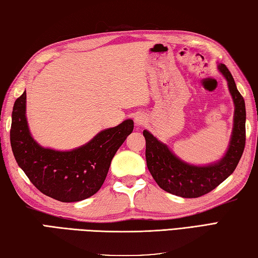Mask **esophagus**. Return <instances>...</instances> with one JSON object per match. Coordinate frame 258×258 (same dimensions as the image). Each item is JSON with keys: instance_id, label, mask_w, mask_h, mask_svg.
Segmentation results:
<instances>
[{"instance_id": "34e87169", "label": "esophagus", "mask_w": 258, "mask_h": 258, "mask_svg": "<svg viewBox=\"0 0 258 258\" xmlns=\"http://www.w3.org/2000/svg\"><path fill=\"white\" fill-rule=\"evenodd\" d=\"M143 121H144V118L142 115H136L135 116V123L136 124H142Z\"/></svg>"}]
</instances>
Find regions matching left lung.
<instances>
[{
  "instance_id": "8db88e82",
  "label": "left lung",
  "mask_w": 258,
  "mask_h": 258,
  "mask_svg": "<svg viewBox=\"0 0 258 258\" xmlns=\"http://www.w3.org/2000/svg\"><path fill=\"white\" fill-rule=\"evenodd\" d=\"M218 69L226 77L235 103L234 129L225 156L208 166H193L182 162L158 142L152 134L144 131L146 139V162L150 174L160 188L182 198H199L211 192L235 171L244 153L246 144L245 101L237 90L234 77L225 64Z\"/></svg>"
}]
</instances>
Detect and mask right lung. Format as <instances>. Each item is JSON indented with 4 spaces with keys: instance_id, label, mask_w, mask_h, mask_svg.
Listing matches in <instances>:
<instances>
[{
    "instance_id": "obj_1",
    "label": "right lung",
    "mask_w": 258,
    "mask_h": 258,
    "mask_svg": "<svg viewBox=\"0 0 258 258\" xmlns=\"http://www.w3.org/2000/svg\"><path fill=\"white\" fill-rule=\"evenodd\" d=\"M26 92L14 102L10 130L19 166L41 193L60 202H77L101 188L113 156L133 133L134 121L101 131L90 143L71 152L42 148L32 139L26 118Z\"/></svg>"
}]
</instances>
